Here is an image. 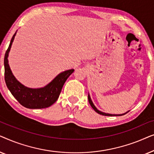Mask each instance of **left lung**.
<instances>
[{"label":"left lung","instance_id":"left-lung-1","mask_svg":"<svg viewBox=\"0 0 154 154\" xmlns=\"http://www.w3.org/2000/svg\"><path fill=\"white\" fill-rule=\"evenodd\" d=\"M88 101H89V103H90V106H92V108L94 109V111H96L97 113H98L99 114H100V115H103V116H122V115H125V113H124V114H119V115H115V114H109V113H103V112H102V111H99L98 109H97V108L95 106H94V105L93 104V103H92V100H91V99H90V95L89 94H88Z\"/></svg>","mask_w":154,"mask_h":154}]
</instances>
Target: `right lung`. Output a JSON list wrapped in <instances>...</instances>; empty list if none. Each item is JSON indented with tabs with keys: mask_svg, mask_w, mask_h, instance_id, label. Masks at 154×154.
<instances>
[{
	"mask_svg": "<svg viewBox=\"0 0 154 154\" xmlns=\"http://www.w3.org/2000/svg\"><path fill=\"white\" fill-rule=\"evenodd\" d=\"M15 35L16 32L10 41L4 58L6 85L14 97L23 106L28 109H44L49 107L57 100L63 85L74 69H70L60 73L53 81L44 88L32 89L25 87L12 75L8 64V53Z\"/></svg>",
	"mask_w": 154,
	"mask_h": 154,
	"instance_id": "obj_1",
	"label": "right lung"
}]
</instances>
